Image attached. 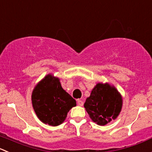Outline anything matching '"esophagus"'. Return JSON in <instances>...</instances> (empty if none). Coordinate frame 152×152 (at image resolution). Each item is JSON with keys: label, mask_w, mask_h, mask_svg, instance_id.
Instances as JSON below:
<instances>
[{"label": "esophagus", "mask_w": 152, "mask_h": 152, "mask_svg": "<svg viewBox=\"0 0 152 152\" xmlns=\"http://www.w3.org/2000/svg\"><path fill=\"white\" fill-rule=\"evenodd\" d=\"M77 104L79 106H83V104H84L83 101L81 99H78L77 100Z\"/></svg>", "instance_id": "esophagus-1"}]
</instances>
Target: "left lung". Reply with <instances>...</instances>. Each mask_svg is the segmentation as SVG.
I'll return each mask as SVG.
<instances>
[{
    "instance_id": "8db88e82",
    "label": "left lung",
    "mask_w": 152,
    "mask_h": 152,
    "mask_svg": "<svg viewBox=\"0 0 152 152\" xmlns=\"http://www.w3.org/2000/svg\"><path fill=\"white\" fill-rule=\"evenodd\" d=\"M123 99L114 87L99 83L87 98L84 107L94 123L104 126L119 115Z\"/></svg>"
}]
</instances>
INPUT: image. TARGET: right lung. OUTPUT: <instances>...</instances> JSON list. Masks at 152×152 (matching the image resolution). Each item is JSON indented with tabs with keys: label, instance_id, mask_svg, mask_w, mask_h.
<instances>
[{
	"label": "right lung",
	"instance_id": "add662e5",
	"mask_svg": "<svg viewBox=\"0 0 152 152\" xmlns=\"http://www.w3.org/2000/svg\"><path fill=\"white\" fill-rule=\"evenodd\" d=\"M32 102L36 115L45 124L57 126L76 105V100L61 87L59 79L49 74L35 86Z\"/></svg>",
	"mask_w": 152,
	"mask_h": 152
}]
</instances>
